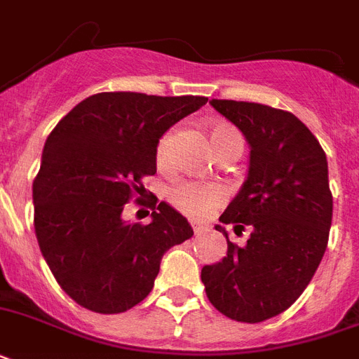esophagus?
Listing matches in <instances>:
<instances>
[{
  "label": "esophagus",
  "instance_id": "34e87169",
  "mask_svg": "<svg viewBox=\"0 0 359 359\" xmlns=\"http://www.w3.org/2000/svg\"><path fill=\"white\" fill-rule=\"evenodd\" d=\"M191 227H194V233H196V235H201V233H205V227H203V225L194 224Z\"/></svg>",
  "mask_w": 359,
  "mask_h": 359
}]
</instances>
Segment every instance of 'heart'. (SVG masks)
<instances>
[{
    "mask_svg": "<svg viewBox=\"0 0 359 359\" xmlns=\"http://www.w3.org/2000/svg\"><path fill=\"white\" fill-rule=\"evenodd\" d=\"M208 137H210V147L214 154L218 156L222 152H236L242 154L244 151V137L229 123H212L208 128ZM169 145V134H163L158 141L156 160L162 162L165 158ZM169 203L177 210L186 214L188 218L203 219L218 208L224 201V190L216 184H179L169 190Z\"/></svg>",
    "mask_w": 359,
    "mask_h": 359,
    "instance_id": "heart-1",
    "label": "heart"
}]
</instances>
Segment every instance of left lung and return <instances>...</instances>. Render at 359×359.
Returning a JSON list of instances; mask_svg holds the SVG:
<instances>
[{"mask_svg": "<svg viewBox=\"0 0 359 359\" xmlns=\"http://www.w3.org/2000/svg\"><path fill=\"white\" fill-rule=\"evenodd\" d=\"M214 109L250 143V173L219 216L250 227L244 248L227 238V257L207 264L201 281L210 304L238 323H262L289 309L317 272L328 245L334 197L318 140L298 117L257 102L216 100Z\"/></svg>", "mask_w": 359, "mask_h": 359, "instance_id": "1", "label": "left lung"}]
</instances>
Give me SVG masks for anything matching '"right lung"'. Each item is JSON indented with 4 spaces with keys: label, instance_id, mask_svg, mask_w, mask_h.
I'll return each instance as SVG.
<instances>
[{
    "label": "right lung",
    "instance_id": "1",
    "mask_svg": "<svg viewBox=\"0 0 359 359\" xmlns=\"http://www.w3.org/2000/svg\"><path fill=\"white\" fill-rule=\"evenodd\" d=\"M207 100L97 93L48 135L33 180V224L53 278L78 306L104 315L128 311L152 290L163 253L194 236L184 216L154 196L143 199L141 180L156 173L163 132ZM134 196L153 208L151 224L122 222Z\"/></svg>",
    "mask_w": 359,
    "mask_h": 359
}]
</instances>
